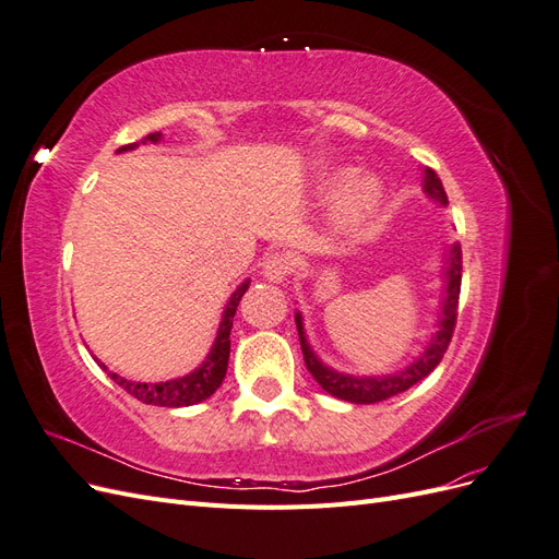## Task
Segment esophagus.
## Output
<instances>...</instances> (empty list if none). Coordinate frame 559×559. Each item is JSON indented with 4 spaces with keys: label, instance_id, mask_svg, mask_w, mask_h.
Wrapping results in <instances>:
<instances>
[{
    "label": "esophagus",
    "instance_id": "esophagus-1",
    "mask_svg": "<svg viewBox=\"0 0 559 559\" xmlns=\"http://www.w3.org/2000/svg\"><path fill=\"white\" fill-rule=\"evenodd\" d=\"M292 270H294V263L286 253H270V257L263 259V275L270 282H277V284L284 282L292 275Z\"/></svg>",
    "mask_w": 559,
    "mask_h": 559
}]
</instances>
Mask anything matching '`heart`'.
<instances>
[{"label": "heart", "mask_w": 559, "mask_h": 559, "mask_svg": "<svg viewBox=\"0 0 559 559\" xmlns=\"http://www.w3.org/2000/svg\"><path fill=\"white\" fill-rule=\"evenodd\" d=\"M343 183H347V189L343 191L341 202H337V224L345 230H354L364 226L378 210L382 200V183L376 175L354 177L349 167H343V170H335L326 177L324 191L335 193Z\"/></svg>", "instance_id": "b5f03b06"}]
</instances>
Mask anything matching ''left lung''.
Instances as JSON below:
<instances>
[{
    "label": "left lung",
    "instance_id": "8db88e82",
    "mask_svg": "<svg viewBox=\"0 0 559 559\" xmlns=\"http://www.w3.org/2000/svg\"><path fill=\"white\" fill-rule=\"evenodd\" d=\"M425 193L441 202V205H448V195L441 179L427 167L425 170ZM460 289H462V247L452 245L448 251V265H445V296L441 300V319H438V331L431 335V341L427 349L419 354V357L405 366L403 370L394 376H345L337 373V370L329 368L317 359V354L312 352L306 329H302V317L296 312V326H298V337H300V349L302 357H306V366L312 373V378L319 382V386L329 392L335 399H343L349 403H380L392 399L396 394H403L405 389H411L419 380H425L431 370L441 364L443 354L452 341L454 324H456V306H460Z\"/></svg>",
    "mask_w": 559,
    "mask_h": 559
}]
</instances>
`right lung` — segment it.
<instances>
[{"instance_id": "add662e5", "label": "right lung", "mask_w": 559, "mask_h": 559, "mask_svg": "<svg viewBox=\"0 0 559 559\" xmlns=\"http://www.w3.org/2000/svg\"><path fill=\"white\" fill-rule=\"evenodd\" d=\"M163 140V132H151L146 138H142L140 142H132L126 144L118 151H132L138 148L140 144H148V142H160ZM249 289V280L242 282L238 289L233 292L228 306L224 310L222 317V324H218L216 337H214V345L207 354V359L202 361L193 373L177 378V380H167V382H158V384H151V382H132L126 380L121 376H116L109 370V378L118 384L123 386L130 396H134L142 403H151V405H160V408H181V405H193L210 399L218 386H222L224 378H226V370H228V357H230V329H233V317L235 310L240 306V298L245 296V292ZM97 361V359H95ZM107 370L105 364H99Z\"/></svg>"}]
</instances>
